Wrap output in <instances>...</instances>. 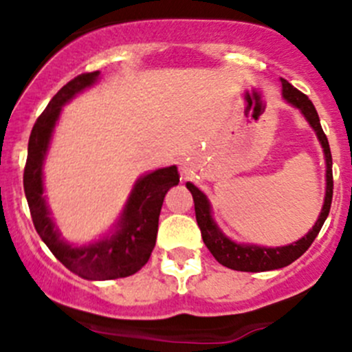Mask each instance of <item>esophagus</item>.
<instances>
[{"mask_svg": "<svg viewBox=\"0 0 352 352\" xmlns=\"http://www.w3.org/2000/svg\"><path fill=\"white\" fill-rule=\"evenodd\" d=\"M187 175H189V173H187V168L186 166H182V177H187Z\"/></svg>", "mask_w": 352, "mask_h": 352, "instance_id": "obj_1", "label": "esophagus"}]
</instances>
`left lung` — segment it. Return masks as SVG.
Listing matches in <instances>:
<instances>
[{
  "instance_id": "obj_1",
  "label": "left lung",
  "mask_w": 352,
  "mask_h": 352,
  "mask_svg": "<svg viewBox=\"0 0 352 352\" xmlns=\"http://www.w3.org/2000/svg\"><path fill=\"white\" fill-rule=\"evenodd\" d=\"M281 81H283V97H285L291 105H294V107L301 110V113L307 117L310 126L315 129V133H317L318 136V141H320L322 148H324L325 162H327V189H325L324 208H322V212L320 216H318L314 228L308 232V235H305L303 239L298 240V242L286 245V247H276V248L257 247V245H240V243L232 242L230 239H226V236L219 232L216 223L212 221L211 208H209L208 199H206L204 194H202L194 184L187 182V189H189L190 194H192L194 209H196V219H197L199 228H201V235H202V240H204L206 247L209 248L212 257H214L219 264L225 265V267L228 269H233V271L264 272V271H272V269H281V267H286V265H289L291 262H294L298 257H301V255L310 248V245L314 243V240L317 239L318 232L322 230V226H324L325 219H327L329 216L330 204H332V192H333L332 155H330L329 140L320 126V119H318L317 110H315L314 104H311V100L307 97V95L301 94L298 88H294L293 85L287 83L286 80H281Z\"/></svg>"
}]
</instances>
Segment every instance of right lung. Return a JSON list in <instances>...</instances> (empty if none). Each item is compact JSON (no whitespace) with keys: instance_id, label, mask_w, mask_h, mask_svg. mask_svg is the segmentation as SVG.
Listing matches in <instances>:
<instances>
[{"instance_id":"add662e5","label":"right lung","mask_w":352,"mask_h":352,"mask_svg":"<svg viewBox=\"0 0 352 352\" xmlns=\"http://www.w3.org/2000/svg\"><path fill=\"white\" fill-rule=\"evenodd\" d=\"M97 78L98 71L78 74L52 97L44 112L37 117L28 140L23 189L35 230L54 257L80 278L105 281L127 278L146 264L155 248L163 197L170 187L180 182V175L177 166H166L138 180L124 208L117 232L110 239L88 247H71L59 239L58 230L49 216L45 199L42 196V163L61 107L78 91L94 85Z\"/></svg>"}]
</instances>
